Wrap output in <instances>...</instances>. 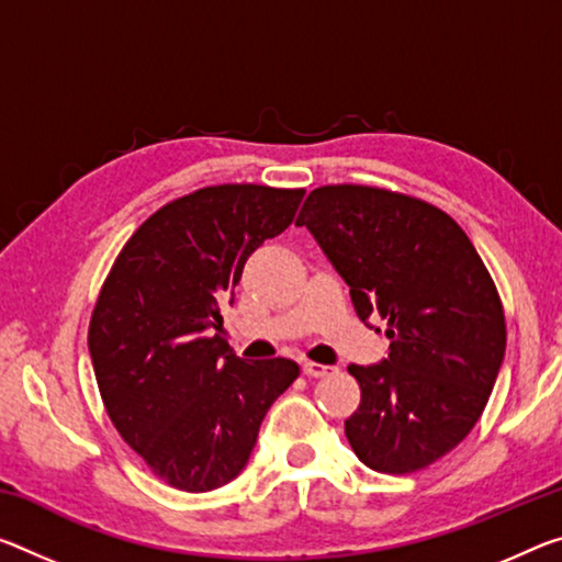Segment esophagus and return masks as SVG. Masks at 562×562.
Listing matches in <instances>:
<instances>
[{
  "instance_id": "1",
  "label": "esophagus",
  "mask_w": 562,
  "mask_h": 562,
  "mask_svg": "<svg viewBox=\"0 0 562 562\" xmlns=\"http://www.w3.org/2000/svg\"><path fill=\"white\" fill-rule=\"evenodd\" d=\"M335 368H329V364H319V362H313V360H307V362H302V372H305L307 378H325V375H329V372H333Z\"/></svg>"
}]
</instances>
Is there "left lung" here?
<instances>
[{"mask_svg": "<svg viewBox=\"0 0 562 562\" xmlns=\"http://www.w3.org/2000/svg\"><path fill=\"white\" fill-rule=\"evenodd\" d=\"M307 227L350 284L355 313L387 323L390 355L350 364L360 407L345 420L378 473H417L468 438L505 355V313L485 262L448 212L370 184L310 192Z\"/></svg>", "mask_w": 562, "mask_h": 562, "instance_id": "1", "label": "left lung"}]
</instances>
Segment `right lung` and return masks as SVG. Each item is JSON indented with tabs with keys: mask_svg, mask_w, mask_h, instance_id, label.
<instances>
[{
	"mask_svg": "<svg viewBox=\"0 0 562 562\" xmlns=\"http://www.w3.org/2000/svg\"><path fill=\"white\" fill-rule=\"evenodd\" d=\"M305 190L212 184L159 207L120 249L89 319L106 415L153 473L187 493L239 475L300 368L245 362L220 335L247 257L295 220Z\"/></svg>",
	"mask_w": 562,
	"mask_h": 562,
	"instance_id": "1",
	"label": "right lung"
}]
</instances>
